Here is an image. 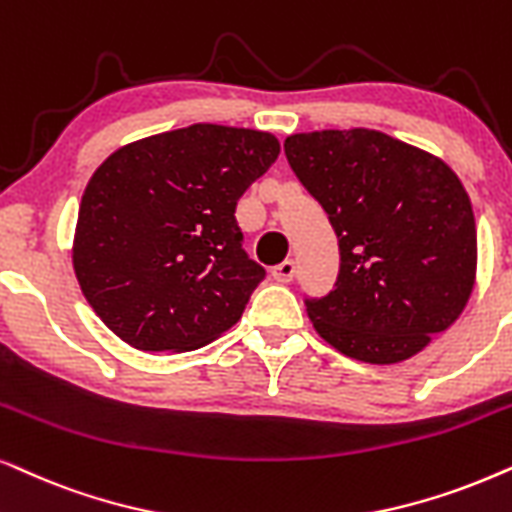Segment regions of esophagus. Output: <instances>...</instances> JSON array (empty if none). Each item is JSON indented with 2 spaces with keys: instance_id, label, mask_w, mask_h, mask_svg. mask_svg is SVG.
Masks as SVG:
<instances>
[{
  "instance_id": "1",
  "label": "esophagus",
  "mask_w": 512,
  "mask_h": 512,
  "mask_svg": "<svg viewBox=\"0 0 512 512\" xmlns=\"http://www.w3.org/2000/svg\"><path fill=\"white\" fill-rule=\"evenodd\" d=\"M272 277H275L277 282H291L296 277V261L287 258V261L275 265V268H272Z\"/></svg>"
}]
</instances>
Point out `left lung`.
Segmentation results:
<instances>
[{
    "label": "left lung",
    "mask_w": 512,
    "mask_h": 512,
    "mask_svg": "<svg viewBox=\"0 0 512 512\" xmlns=\"http://www.w3.org/2000/svg\"><path fill=\"white\" fill-rule=\"evenodd\" d=\"M303 188L327 211L341 251L334 289L305 296L343 355L393 364L449 329L475 282L468 192L442 159L381 131H313L284 141Z\"/></svg>",
    "instance_id": "obj_1"
}]
</instances>
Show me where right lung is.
Instances as JSON below:
<instances>
[{
	"label": "right lung",
	"mask_w": 512,
	"mask_h": 512,
	"mask_svg": "<svg viewBox=\"0 0 512 512\" xmlns=\"http://www.w3.org/2000/svg\"><path fill=\"white\" fill-rule=\"evenodd\" d=\"M280 155L218 124L143 138L105 159L79 204L72 265L105 327L145 353L195 350L240 320L265 270L235 209Z\"/></svg>",
	"instance_id": "1"
}]
</instances>
